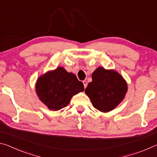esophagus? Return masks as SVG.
<instances>
[{
    "label": "esophagus",
    "mask_w": 157,
    "mask_h": 157,
    "mask_svg": "<svg viewBox=\"0 0 157 157\" xmlns=\"http://www.w3.org/2000/svg\"><path fill=\"white\" fill-rule=\"evenodd\" d=\"M82 82H83V84H84V88H86V87L87 86V82H86V80H84Z\"/></svg>",
    "instance_id": "obj_1"
}]
</instances>
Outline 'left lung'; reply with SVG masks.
Segmentation results:
<instances>
[{
	"instance_id": "left-lung-1",
	"label": "left lung",
	"mask_w": 157,
	"mask_h": 157,
	"mask_svg": "<svg viewBox=\"0 0 157 157\" xmlns=\"http://www.w3.org/2000/svg\"><path fill=\"white\" fill-rule=\"evenodd\" d=\"M127 85L120 74L99 67L92 74V82L85 89L94 107L102 112L113 110L123 100Z\"/></svg>"
}]
</instances>
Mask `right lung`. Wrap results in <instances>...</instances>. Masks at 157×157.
<instances>
[{
    "label": "right lung",
    "instance_id": "right-lung-1",
    "mask_svg": "<svg viewBox=\"0 0 157 157\" xmlns=\"http://www.w3.org/2000/svg\"><path fill=\"white\" fill-rule=\"evenodd\" d=\"M83 83L75 75L59 67L40 77L36 91L42 102L50 110L57 111L67 106L74 95L83 91Z\"/></svg>",
    "mask_w": 157,
    "mask_h": 157
}]
</instances>
